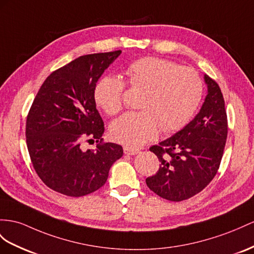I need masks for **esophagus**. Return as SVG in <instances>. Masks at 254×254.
<instances>
[{
    "instance_id": "obj_1",
    "label": "esophagus",
    "mask_w": 254,
    "mask_h": 254,
    "mask_svg": "<svg viewBox=\"0 0 254 254\" xmlns=\"http://www.w3.org/2000/svg\"><path fill=\"white\" fill-rule=\"evenodd\" d=\"M123 151H125V153L127 154V155H134V154H137L139 152L137 149H133V148H129V147L123 148Z\"/></svg>"
}]
</instances>
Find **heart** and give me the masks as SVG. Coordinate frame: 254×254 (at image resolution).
<instances>
[{"label": "heart", "mask_w": 254, "mask_h": 254, "mask_svg": "<svg viewBox=\"0 0 254 254\" xmlns=\"http://www.w3.org/2000/svg\"><path fill=\"white\" fill-rule=\"evenodd\" d=\"M126 74L132 88L144 90L140 112H129L114 121L110 136L121 145L138 148L157 137L160 128L178 131L192 119L203 99L204 86L192 68L157 57H144L127 66ZM126 83L119 77H102L94 89V99L109 116L123 105Z\"/></svg>", "instance_id": "obj_1"}]
</instances>
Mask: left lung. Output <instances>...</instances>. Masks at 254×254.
Here are the masks:
<instances>
[{"label":"left lung","instance_id":"left-lung-1","mask_svg":"<svg viewBox=\"0 0 254 254\" xmlns=\"http://www.w3.org/2000/svg\"><path fill=\"white\" fill-rule=\"evenodd\" d=\"M205 102L195 118L172 137L149 148L161 162L146 179L149 189L172 201L194 196L216 176L227 137V116L219 84L205 75Z\"/></svg>","mask_w":254,"mask_h":254}]
</instances>
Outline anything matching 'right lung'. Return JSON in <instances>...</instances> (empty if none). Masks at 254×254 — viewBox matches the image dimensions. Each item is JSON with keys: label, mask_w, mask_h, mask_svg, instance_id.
Instances as JSON below:
<instances>
[{"label": "right lung", "mask_w": 254, "mask_h": 254, "mask_svg": "<svg viewBox=\"0 0 254 254\" xmlns=\"http://www.w3.org/2000/svg\"><path fill=\"white\" fill-rule=\"evenodd\" d=\"M120 54L81 56L53 71L38 90L25 137L34 170L51 190L73 197L99 190L122 157L120 145L103 142L104 122L94 100L97 80ZM84 139H97L95 151L82 150Z\"/></svg>", "instance_id": "add662e5"}]
</instances>
